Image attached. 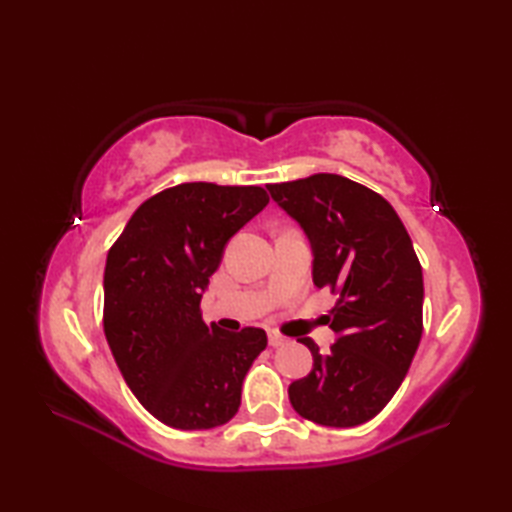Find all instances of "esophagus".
Instances as JSON below:
<instances>
[{
  "mask_svg": "<svg viewBox=\"0 0 512 512\" xmlns=\"http://www.w3.org/2000/svg\"><path fill=\"white\" fill-rule=\"evenodd\" d=\"M268 343L273 347H281V345L288 343V339H286V336H281L279 332H275V330H268Z\"/></svg>",
  "mask_w": 512,
  "mask_h": 512,
  "instance_id": "esophagus-1",
  "label": "esophagus"
}]
</instances>
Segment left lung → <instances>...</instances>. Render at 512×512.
<instances>
[{"instance_id":"1","label":"left lung","mask_w":512,"mask_h":512,"mask_svg":"<svg viewBox=\"0 0 512 512\" xmlns=\"http://www.w3.org/2000/svg\"><path fill=\"white\" fill-rule=\"evenodd\" d=\"M306 233L312 281L339 295L325 317L336 334L312 352V372L288 387L292 407L323 427L372 420L405 380L422 336V268L405 224L385 198L336 173L268 184Z\"/></svg>"}]
</instances>
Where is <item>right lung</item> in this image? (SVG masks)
I'll return each instance as SVG.
<instances>
[{
	"label": "right lung",
	"instance_id": "1",
	"mask_svg": "<svg viewBox=\"0 0 512 512\" xmlns=\"http://www.w3.org/2000/svg\"><path fill=\"white\" fill-rule=\"evenodd\" d=\"M262 187L187 182L136 209L107 253L103 328L127 387L151 416L182 431L231 420L266 332H224L200 301L224 248L264 209Z\"/></svg>",
	"mask_w": 512,
	"mask_h": 512
}]
</instances>
